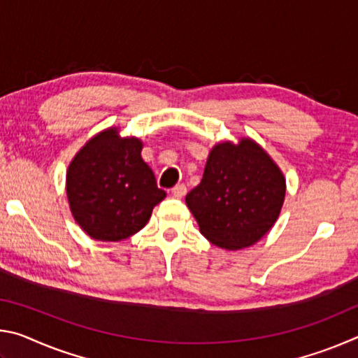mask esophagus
Segmentation results:
<instances>
[{
	"label": "esophagus",
	"instance_id": "esophagus-1",
	"mask_svg": "<svg viewBox=\"0 0 358 358\" xmlns=\"http://www.w3.org/2000/svg\"><path fill=\"white\" fill-rule=\"evenodd\" d=\"M186 194V186L185 185H177L172 189V196L177 197V199H181Z\"/></svg>",
	"mask_w": 358,
	"mask_h": 358
}]
</instances>
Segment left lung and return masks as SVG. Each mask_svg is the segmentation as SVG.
I'll return each instance as SVG.
<instances>
[{
	"label": "left lung",
	"instance_id": "8db88e82",
	"mask_svg": "<svg viewBox=\"0 0 358 358\" xmlns=\"http://www.w3.org/2000/svg\"><path fill=\"white\" fill-rule=\"evenodd\" d=\"M286 197V178L271 156L241 137L211 148L199 186L186 205L199 230L211 243L227 251L256 245L275 226Z\"/></svg>",
	"mask_w": 358,
	"mask_h": 358
}]
</instances>
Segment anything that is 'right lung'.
I'll return each mask as SVG.
<instances>
[{
    "label": "right lung",
    "instance_id": "1",
    "mask_svg": "<svg viewBox=\"0 0 358 358\" xmlns=\"http://www.w3.org/2000/svg\"><path fill=\"white\" fill-rule=\"evenodd\" d=\"M142 148L141 138L121 137L112 126L72 157L66 196L76 222L93 240L120 241L137 234L166 197L142 159Z\"/></svg>",
    "mask_w": 358,
    "mask_h": 358
}]
</instances>
